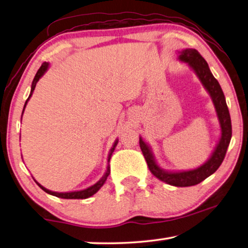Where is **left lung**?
<instances>
[{
	"label": "left lung",
	"instance_id": "left-lung-1",
	"mask_svg": "<svg viewBox=\"0 0 248 248\" xmlns=\"http://www.w3.org/2000/svg\"><path fill=\"white\" fill-rule=\"evenodd\" d=\"M179 59L187 62L195 70L200 81L202 82L204 87L207 89L210 95H211L222 129L219 144H217L216 151L213 152L212 156L209 158V161L204 163L202 166H200L199 169L188 171H179V173H167V171L162 170L156 165L152 154H151L149 146L144 143L141 138L139 143L142 153L144 155L146 164L149 166V170L155 177H157L159 180L166 184L171 185V186L188 187L195 186V185L201 183L219 169L225 157L231 138H232V124H231V117L228 105H226L225 102L223 91H222L217 78L210 72L208 63L201 57V54L196 49H185L183 51H180Z\"/></svg>",
	"mask_w": 248,
	"mask_h": 248
}]
</instances>
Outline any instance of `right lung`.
Instances as JSON below:
<instances>
[{"instance_id": "right-lung-1", "label": "right lung", "mask_w": 248, "mask_h": 248, "mask_svg": "<svg viewBox=\"0 0 248 248\" xmlns=\"http://www.w3.org/2000/svg\"><path fill=\"white\" fill-rule=\"evenodd\" d=\"M47 68H48V63H46V62H45V63L41 64L39 70L37 71V73H36V75H35V78H33L32 84H31V95H29V97H31V94H32V92H33V90H35L37 82L39 81V78H41V75H43V74L45 73V71L47 70ZM29 97H28V99H29ZM28 99H27V100H28ZM27 100H26V104H27ZM26 104H25V106H26ZM24 108H25V107H24ZM117 142H118V141H117ZM117 142H115L114 146H112L111 152H110V154H109V156H108V162H109V159H110V156H111L112 152H114L115 146L117 145ZM109 174H110V167H109V165H108V166H107L106 174L104 175V177H103L102 179H100L98 183H96V184L94 185V186L87 188V189H84V190H81V191H74V192H53V191H50V190H48V189H46L45 187L41 186V185H39L38 183H37V184H38V186H39L44 191L47 192V194H50V195H52V196H56V197H58V198H63V199H86V198H89V197L93 196L94 194H96V192H97V191L99 190V188L103 186L105 182H106V179H107V177L109 176Z\"/></svg>"}]
</instances>
